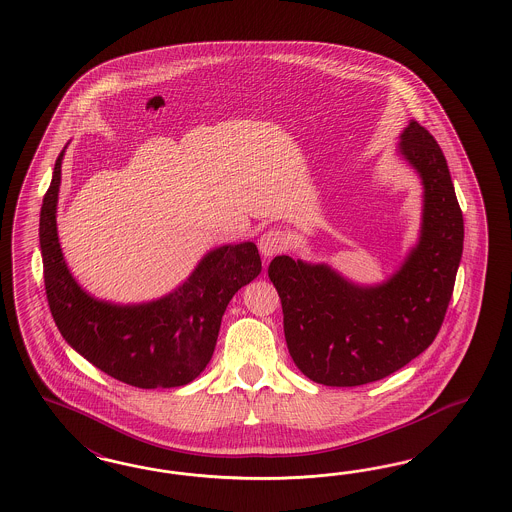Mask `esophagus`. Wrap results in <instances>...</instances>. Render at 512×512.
<instances>
[{
  "instance_id": "34e87169",
  "label": "esophagus",
  "mask_w": 512,
  "mask_h": 512,
  "mask_svg": "<svg viewBox=\"0 0 512 512\" xmlns=\"http://www.w3.org/2000/svg\"><path fill=\"white\" fill-rule=\"evenodd\" d=\"M287 244H289L287 234L283 233V231H278V229H270V231L261 234V238H259V251H261L264 259H270V257L278 255L283 249L287 248Z\"/></svg>"
}]
</instances>
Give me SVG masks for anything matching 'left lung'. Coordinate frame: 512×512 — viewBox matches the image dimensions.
I'll return each instance as SVG.
<instances>
[{
    "mask_svg": "<svg viewBox=\"0 0 512 512\" xmlns=\"http://www.w3.org/2000/svg\"><path fill=\"white\" fill-rule=\"evenodd\" d=\"M396 154L419 174V238L385 281L364 285L328 263L278 255L268 266L296 368L326 387L379 381L419 357L435 340L464 249V217L447 159L411 120Z\"/></svg>",
    "mask_w": 512,
    "mask_h": 512,
    "instance_id": "obj_1",
    "label": "left lung"
}]
</instances>
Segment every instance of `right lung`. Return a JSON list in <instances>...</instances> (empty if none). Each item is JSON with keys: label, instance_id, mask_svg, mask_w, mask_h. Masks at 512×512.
Listing matches in <instances>:
<instances>
[{"label": "right lung", "instance_id": "obj_1", "mask_svg": "<svg viewBox=\"0 0 512 512\" xmlns=\"http://www.w3.org/2000/svg\"><path fill=\"white\" fill-rule=\"evenodd\" d=\"M67 144L56 159L39 219L45 289L56 326L80 357L122 383L184 387L214 355L231 298L261 274L257 246L240 242L210 249L176 289L155 300L118 304L90 295L67 266L56 223Z\"/></svg>", "mask_w": 512, "mask_h": 512}]
</instances>
